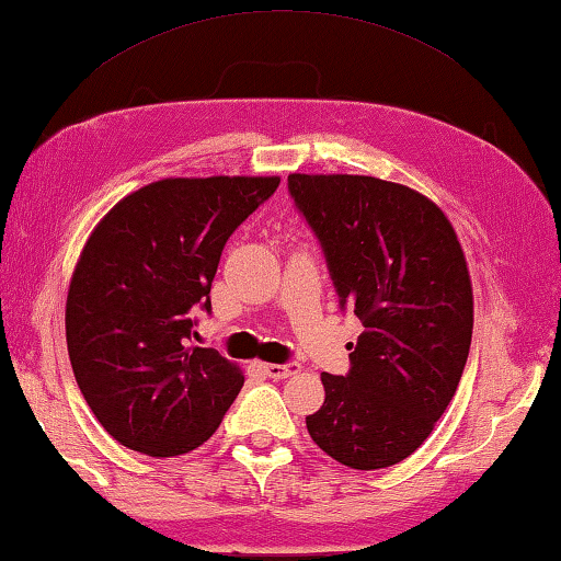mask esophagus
Here are the masks:
<instances>
[{
    "mask_svg": "<svg viewBox=\"0 0 561 561\" xmlns=\"http://www.w3.org/2000/svg\"><path fill=\"white\" fill-rule=\"evenodd\" d=\"M263 371L271 379H288L293 375H298L300 365H298V362H286V365H263Z\"/></svg>",
    "mask_w": 561,
    "mask_h": 561,
    "instance_id": "obj_1",
    "label": "esophagus"
}]
</instances>
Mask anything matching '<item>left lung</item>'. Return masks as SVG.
Here are the masks:
<instances>
[{"instance_id": "1", "label": "left lung", "mask_w": 561, "mask_h": 561, "mask_svg": "<svg viewBox=\"0 0 561 561\" xmlns=\"http://www.w3.org/2000/svg\"><path fill=\"white\" fill-rule=\"evenodd\" d=\"M288 192L325 253L340 308L365 325L345 377L322 375L306 419L342 466H397L454 399L473 337V288L454 226L424 194L362 174H290Z\"/></svg>"}]
</instances>
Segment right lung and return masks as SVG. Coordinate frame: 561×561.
Here are the masks:
<instances>
[{
  "label": "right lung",
  "instance_id": "right-lung-1",
  "mask_svg": "<svg viewBox=\"0 0 561 561\" xmlns=\"http://www.w3.org/2000/svg\"><path fill=\"white\" fill-rule=\"evenodd\" d=\"M278 176L160 180L117 202L85 241L66 300L68 357L88 407L123 446L182 456L243 387L211 347H190L229 236Z\"/></svg>",
  "mask_w": 561,
  "mask_h": 561
}]
</instances>
